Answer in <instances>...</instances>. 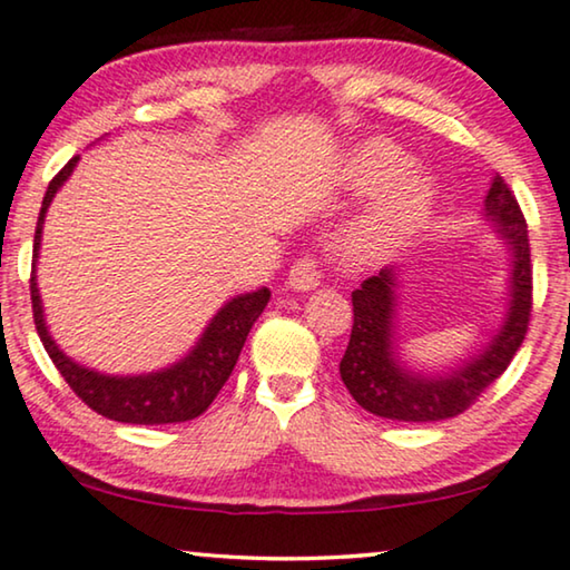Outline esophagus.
Here are the masks:
<instances>
[{
	"mask_svg": "<svg viewBox=\"0 0 570 570\" xmlns=\"http://www.w3.org/2000/svg\"><path fill=\"white\" fill-rule=\"evenodd\" d=\"M320 284V271L312 258H299L288 268L286 286L294 288V292H312Z\"/></svg>",
	"mask_w": 570,
	"mask_h": 570,
	"instance_id": "1",
	"label": "esophagus"
}]
</instances>
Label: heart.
Segmentation results:
<instances>
[{
  "instance_id": "heart-1",
  "label": "heart",
  "mask_w": 570,
  "mask_h": 570,
  "mask_svg": "<svg viewBox=\"0 0 570 570\" xmlns=\"http://www.w3.org/2000/svg\"><path fill=\"white\" fill-rule=\"evenodd\" d=\"M346 180L358 194L380 196L335 237V255L348 266H372L400 250L434 212L439 180L413 167L400 144L374 136L351 149Z\"/></svg>"
}]
</instances>
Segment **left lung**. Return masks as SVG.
<instances>
[{
    "label": "left lung",
    "mask_w": 570,
    "mask_h": 570,
    "mask_svg": "<svg viewBox=\"0 0 570 570\" xmlns=\"http://www.w3.org/2000/svg\"><path fill=\"white\" fill-rule=\"evenodd\" d=\"M485 219L509 250L507 312L491 341L442 372L415 368L403 358L397 333L403 268L387 266L354 294V327L341 358V380L364 411L390 421L429 423L454 419L507 372L522 346L532 312V266L527 222L501 175L485 196Z\"/></svg>",
    "instance_id": "obj_1"
}]
</instances>
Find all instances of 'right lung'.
<instances>
[{
  "instance_id": "obj_1",
  "label": "right lung",
  "mask_w": 570,
  "mask_h": 570,
  "mask_svg": "<svg viewBox=\"0 0 570 570\" xmlns=\"http://www.w3.org/2000/svg\"><path fill=\"white\" fill-rule=\"evenodd\" d=\"M79 157H71L63 170L48 183V190L43 196L41 214H38V227L33 239V276H30V299H33V317L38 335H41L43 348L51 356V362L59 368L63 380L82 403L92 407L95 413L106 415L110 421L121 423H141V426H159V423H180L198 419L214 397L219 395L224 382L229 380L232 368H235L239 351H243L247 333L266 309L271 299V292L266 286L255 288V292H245L232 296L224 302L219 312L208 320L204 327L202 338L196 346L188 351L178 362L157 368V372L144 374H106L98 368H90L85 364L75 362V358L63 354L56 346L46 325L43 315V299L38 292L36 266L38 255H41V237L46 212L51 206L53 196L59 194L63 183L71 178Z\"/></svg>"
}]
</instances>
